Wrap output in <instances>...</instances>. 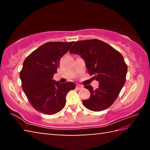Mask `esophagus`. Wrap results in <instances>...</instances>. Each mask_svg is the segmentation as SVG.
I'll return each mask as SVG.
<instances>
[{
    "label": "esophagus",
    "mask_w": 150,
    "mask_h": 150,
    "mask_svg": "<svg viewBox=\"0 0 150 150\" xmlns=\"http://www.w3.org/2000/svg\"><path fill=\"white\" fill-rule=\"evenodd\" d=\"M83 88V86H81V85H77V86H76V89H77V90H80Z\"/></svg>",
    "instance_id": "esophagus-1"
}]
</instances>
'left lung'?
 Instances as JSON below:
<instances>
[{
  "label": "left lung",
  "mask_w": 150,
  "mask_h": 150,
  "mask_svg": "<svg viewBox=\"0 0 150 150\" xmlns=\"http://www.w3.org/2000/svg\"><path fill=\"white\" fill-rule=\"evenodd\" d=\"M70 54L80 55L85 61L90 75L99 83L93 89L91 85L85 87L90 91V98L83 100L85 108L92 111L105 110L117 98L126 82L128 67L118 51L101 40L93 39L76 42Z\"/></svg>",
  "instance_id": "8db88e82"
}]
</instances>
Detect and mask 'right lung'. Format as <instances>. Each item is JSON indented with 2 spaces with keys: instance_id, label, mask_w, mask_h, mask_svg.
Segmentation results:
<instances>
[{
  "instance_id": "obj_1",
  "label": "right lung",
  "mask_w": 150,
  "mask_h": 150,
  "mask_svg": "<svg viewBox=\"0 0 150 150\" xmlns=\"http://www.w3.org/2000/svg\"><path fill=\"white\" fill-rule=\"evenodd\" d=\"M74 42H50L42 45L28 56L20 73L22 87L35 110L54 115L65 105L66 95L75 88L73 82L60 83L52 79L59 61Z\"/></svg>"
}]
</instances>
